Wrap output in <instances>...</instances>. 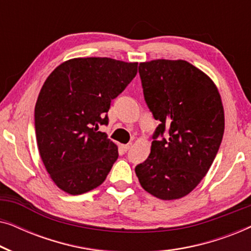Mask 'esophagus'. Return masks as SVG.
<instances>
[{
  "instance_id": "1",
  "label": "esophagus",
  "mask_w": 251,
  "mask_h": 251,
  "mask_svg": "<svg viewBox=\"0 0 251 251\" xmlns=\"http://www.w3.org/2000/svg\"><path fill=\"white\" fill-rule=\"evenodd\" d=\"M131 146H132V144H131V143H128V144H126V145H121L122 150L125 151V152H126V151H129L130 149H131Z\"/></svg>"
}]
</instances>
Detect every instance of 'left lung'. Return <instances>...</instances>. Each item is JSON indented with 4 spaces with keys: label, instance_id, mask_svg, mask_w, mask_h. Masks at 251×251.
Instances as JSON below:
<instances>
[{
    "label": "left lung",
    "instance_id": "left-lung-1",
    "mask_svg": "<svg viewBox=\"0 0 251 251\" xmlns=\"http://www.w3.org/2000/svg\"><path fill=\"white\" fill-rule=\"evenodd\" d=\"M139 75L147 106L160 125L136 175L157 199L186 197L207 175L221 146L225 128L221 95L204 72L181 59L140 63ZM164 131L167 138L157 140Z\"/></svg>",
    "mask_w": 251,
    "mask_h": 251
}]
</instances>
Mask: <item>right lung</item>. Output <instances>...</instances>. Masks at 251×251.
<instances>
[{
  "label": "right lung",
  "mask_w": 251,
  "mask_h": 251,
  "mask_svg": "<svg viewBox=\"0 0 251 251\" xmlns=\"http://www.w3.org/2000/svg\"><path fill=\"white\" fill-rule=\"evenodd\" d=\"M137 67L107 57L73 58L47 77L35 105L36 143L61 191L78 195L104 183L119 153L98 129L108 123L112 99L132 81Z\"/></svg>",
  "instance_id": "1"
}]
</instances>
